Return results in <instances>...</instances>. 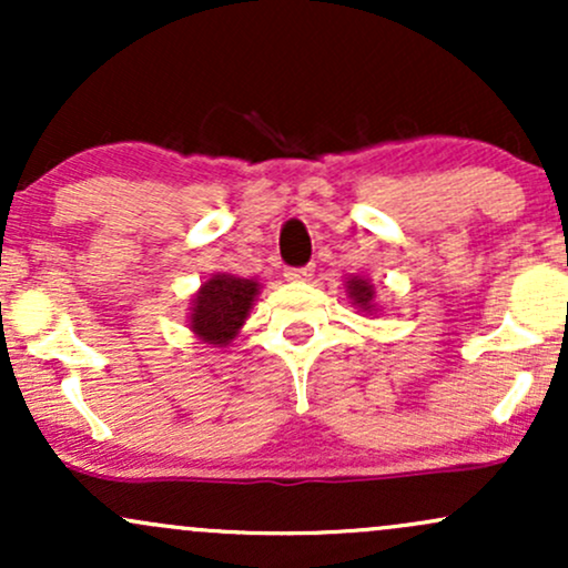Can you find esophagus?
I'll return each mask as SVG.
<instances>
[{
	"mask_svg": "<svg viewBox=\"0 0 568 568\" xmlns=\"http://www.w3.org/2000/svg\"><path fill=\"white\" fill-rule=\"evenodd\" d=\"M315 275V266H291L288 272H285V277L293 280V283H306V280H312Z\"/></svg>",
	"mask_w": 568,
	"mask_h": 568,
	"instance_id": "34e87169",
	"label": "esophagus"
}]
</instances>
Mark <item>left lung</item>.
Listing matches in <instances>:
<instances>
[{
	"instance_id": "left-lung-1",
	"label": "left lung",
	"mask_w": 568,
	"mask_h": 568,
	"mask_svg": "<svg viewBox=\"0 0 568 568\" xmlns=\"http://www.w3.org/2000/svg\"><path fill=\"white\" fill-rule=\"evenodd\" d=\"M347 293H349V298H352V304L357 306V310L361 312H374L376 310V304H374V285L368 283V280H363V277H347Z\"/></svg>"
}]
</instances>
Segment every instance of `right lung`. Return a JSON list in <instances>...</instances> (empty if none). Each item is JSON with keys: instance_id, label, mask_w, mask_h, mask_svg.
Here are the masks:
<instances>
[{"instance_id": "1", "label": "right lung", "mask_w": 568, "mask_h": 568, "mask_svg": "<svg viewBox=\"0 0 568 568\" xmlns=\"http://www.w3.org/2000/svg\"><path fill=\"white\" fill-rule=\"evenodd\" d=\"M256 296V280L219 272V275H213L194 293L192 312H189V328L194 331L200 342L213 344V347H226L237 336V331L243 328Z\"/></svg>"}]
</instances>
